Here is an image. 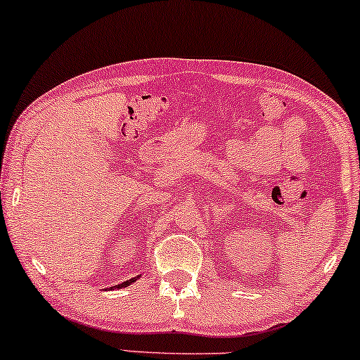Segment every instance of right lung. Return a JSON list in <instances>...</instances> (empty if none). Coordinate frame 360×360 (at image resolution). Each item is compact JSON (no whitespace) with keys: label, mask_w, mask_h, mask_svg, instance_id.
I'll list each match as a JSON object with an SVG mask.
<instances>
[{"label":"right lung","mask_w":360,"mask_h":360,"mask_svg":"<svg viewBox=\"0 0 360 360\" xmlns=\"http://www.w3.org/2000/svg\"><path fill=\"white\" fill-rule=\"evenodd\" d=\"M137 278H131V280H126V282H122V283H120V285H116V288H122V287H129V285L132 283V282H136Z\"/></svg>","instance_id":"obj_1"}]
</instances>
